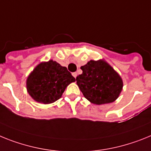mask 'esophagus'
<instances>
[{
  "instance_id": "obj_1",
  "label": "esophagus",
  "mask_w": 151,
  "mask_h": 151,
  "mask_svg": "<svg viewBox=\"0 0 151 151\" xmlns=\"http://www.w3.org/2000/svg\"><path fill=\"white\" fill-rule=\"evenodd\" d=\"M72 75H73V77H74L76 78L77 76V72H74V73H72Z\"/></svg>"
}]
</instances>
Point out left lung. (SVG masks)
<instances>
[{
	"label": "left lung",
	"mask_w": 151,
	"mask_h": 151,
	"mask_svg": "<svg viewBox=\"0 0 151 151\" xmlns=\"http://www.w3.org/2000/svg\"><path fill=\"white\" fill-rule=\"evenodd\" d=\"M81 69L83 73L76 78L77 84L90 103L106 104L119 97L122 90V80L104 60H91Z\"/></svg>",
	"instance_id": "left-lung-1"
}]
</instances>
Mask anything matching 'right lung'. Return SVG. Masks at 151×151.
Returning <instances> with one entry per match:
<instances>
[{"label":"right lung","instance_id":"obj_1","mask_svg":"<svg viewBox=\"0 0 151 151\" xmlns=\"http://www.w3.org/2000/svg\"><path fill=\"white\" fill-rule=\"evenodd\" d=\"M75 78L56 61L42 62L35 68L27 80V89L38 103L49 104L61 97L67 86Z\"/></svg>","mask_w":151,"mask_h":151}]
</instances>
